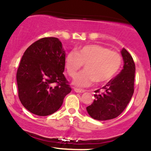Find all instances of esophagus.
Listing matches in <instances>:
<instances>
[{
    "label": "esophagus",
    "mask_w": 151,
    "mask_h": 151,
    "mask_svg": "<svg viewBox=\"0 0 151 151\" xmlns=\"http://www.w3.org/2000/svg\"><path fill=\"white\" fill-rule=\"evenodd\" d=\"M74 91H75L76 93H84L85 92V90L83 89H80V88H74Z\"/></svg>",
    "instance_id": "esophagus-1"
}]
</instances>
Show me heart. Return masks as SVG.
I'll return each mask as SVG.
<instances>
[{"mask_svg": "<svg viewBox=\"0 0 151 151\" xmlns=\"http://www.w3.org/2000/svg\"><path fill=\"white\" fill-rule=\"evenodd\" d=\"M122 56L117 51L99 45H87L66 55L65 66L69 77L74 78L85 63V69L74 79V85L89 86L95 81L103 84L112 80L122 65Z\"/></svg>", "mask_w": 151, "mask_h": 151, "instance_id": "obj_1", "label": "heart"}]
</instances>
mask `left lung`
Instances as JSON below:
<instances>
[{
    "mask_svg": "<svg viewBox=\"0 0 151 151\" xmlns=\"http://www.w3.org/2000/svg\"><path fill=\"white\" fill-rule=\"evenodd\" d=\"M124 65L121 72L111 80L102 91H94L93 102L86 109L90 116L98 121L117 118L123 112L134 93L135 63L130 53L121 50Z\"/></svg>",
    "mask_w": 151,
    "mask_h": 151,
    "instance_id": "obj_1",
    "label": "left lung"
}]
</instances>
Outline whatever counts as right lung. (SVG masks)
I'll return each mask as SVG.
<instances>
[{
	"mask_svg": "<svg viewBox=\"0 0 151 151\" xmlns=\"http://www.w3.org/2000/svg\"><path fill=\"white\" fill-rule=\"evenodd\" d=\"M65 58L58 38H42L25 50L17 71V83L19 100L29 112L47 116L61 106L71 91L63 73Z\"/></svg>",
	"mask_w": 151,
	"mask_h": 151,
	"instance_id": "right-lung-1",
	"label": "right lung"
}]
</instances>
